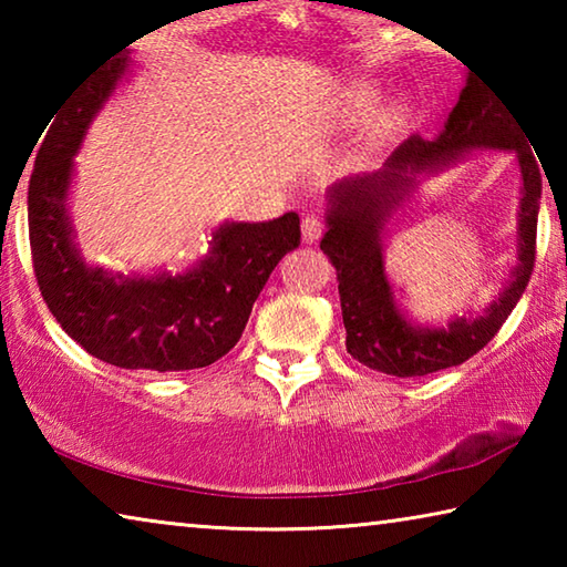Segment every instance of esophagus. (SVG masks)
<instances>
[{
    "mask_svg": "<svg viewBox=\"0 0 567 567\" xmlns=\"http://www.w3.org/2000/svg\"><path fill=\"white\" fill-rule=\"evenodd\" d=\"M322 219L318 217V215H310L307 213L305 217H302V243L305 245H312V243H318L320 239V235H322Z\"/></svg>",
    "mask_w": 567,
    "mask_h": 567,
    "instance_id": "esophagus-1",
    "label": "esophagus"
}]
</instances>
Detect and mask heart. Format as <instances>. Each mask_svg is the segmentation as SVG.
Returning <instances> with one entry per match:
<instances>
[{
    "label": "heart",
    "instance_id": "obj_1",
    "mask_svg": "<svg viewBox=\"0 0 567 567\" xmlns=\"http://www.w3.org/2000/svg\"><path fill=\"white\" fill-rule=\"evenodd\" d=\"M378 100V92L372 87H358L348 94V114L350 117H362ZM408 104L405 102H390L382 107L375 117H372L368 132H364V155L382 150L398 137L402 127L408 124Z\"/></svg>",
    "mask_w": 567,
    "mask_h": 567
}]
</instances>
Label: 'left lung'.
I'll return each mask as SVG.
<instances>
[{
    "label": "left lung",
    "mask_w": 567,
    "mask_h": 567,
    "mask_svg": "<svg viewBox=\"0 0 567 567\" xmlns=\"http://www.w3.org/2000/svg\"><path fill=\"white\" fill-rule=\"evenodd\" d=\"M525 132L495 90L467 74L457 104L435 140L410 137L385 165L370 175H354L328 187L320 249L338 272L348 352L370 370L395 378H420L455 368L485 348L530 282L535 233L540 213V169L527 147ZM515 151L522 169L518 208V260L504 290L483 313H468L445 326H420L399 302L384 270L389 225L420 178L432 176L473 151Z\"/></svg>",
    "instance_id": "obj_1"
}]
</instances>
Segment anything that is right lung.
Masks as SVG:
<instances>
[{"instance_id": "obj_1", "label": "right lung", "mask_w": 567, "mask_h": 567, "mask_svg": "<svg viewBox=\"0 0 567 567\" xmlns=\"http://www.w3.org/2000/svg\"><path fill=\"white\" fill-rule=\"evenodd\" d=\"M130 70V50L110 56L52 114L27 199L34 275L62 330L97 360L150 372L207 368L235 348L267 277L300 245V217L227 219L185 272L122 275L84 260L70 215L74 157Z\"/></svg>"}]
</instances>
